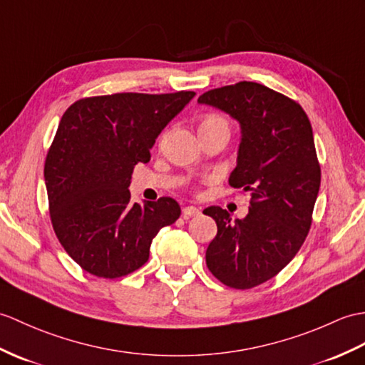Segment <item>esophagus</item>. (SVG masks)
Listing matches in <instances>:
<instances>
[{"instance_id": "1", "label": "esophagus", "mask_w": 365, "mask_h": 365, "mask_svg": "<svg viewBox=\"0 0 365 365\" xmlns=\"http://www.w3.org/2000/svg\"><path fill=\"white\" fill-rule=\"evenodd\" d=\"M182 213H183V217H192V216H199L200 215V210L197 207L188 205V207H183Z\"/></svg>"}]
</instances>
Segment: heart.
<instances>
[{
  "instance_id": "1",
  "label": "heart",
  "mask_w": 365,
  "mask_h": 365,
  "mask_svg": "<svg viewBox=\"0 0 365 365\" xmlns=\"http://www.w3.org/2000/svg\"><path fill=\"white\" fill-rule=\"evenodd\" d=\"M213 132H227L230 133V124L224 116L210 113L205 115L199 123V133H213Z\"/></svg>"
}]
</instances>
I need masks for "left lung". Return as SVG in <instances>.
Masks as SVG:
<instances>
[{"mask_svg":"<svg viewBox=\"0 0 365 365\" xmlns=\"http://www.w3.org/2000/svg\"><path fill=\"white\" fill-rule=\"evenodd\" d=\"M197 101L240 121L238 165L228 183L252 194L244 219L233 221L221 207L203 210L217 225L207 266L225 286L250 289L274 278L308 236L320 188L312 127L297 101L257 82L210 90Z\"/></svg>","mask_w":365,"mask_h":365,"instance_id":"left-lung-1","label":"left lung"}]
</instances>
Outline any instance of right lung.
Returning <instances> with one entry per match:
<instances>
[{
    "instance_id": "add662e5",
    "label": "right lung",
    "mask_w": 365,
    "mask_h": 365,
    "mask_svg": "<svg viewBox=\"0 0 365 365\" xmlns=\"http://www.w3.org/2000/svg\"><path fill=\"white\" fill-rule=\"evenodd\" d=\"M194 91L115 93L76 101L45 160L49 217L58 242L86 272L120 278L149 259L152 240L180 216L173 197L130 202L133 166Z\"/></svg>"
}]
</instances>
